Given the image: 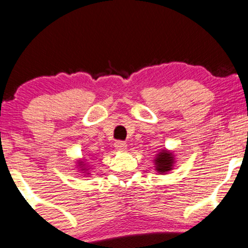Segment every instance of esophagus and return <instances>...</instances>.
<instances>
[{
  "label": "esophagus",
  "mask_w": 248,
  "mask_h": 248,
  "mask_svg": "<svg viewBox=\"0 0 248 248\" xmlns=\"http://www.w3.org/2000/svg\"><path fill=\"white\" fill-rule=\"evenodd\" d=\"M114 146H115V149L119 150V151H124V150H127V144L124 141H121V140H117V141H115Z\"/></svg>",
  "instance_id": "obj_1"
}]
</instances>
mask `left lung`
<instances>
[{"mask_svg": "<svg viewBox=\"0 0 248 248\" xmlns=\"http://www.w3.org/2000/svg\"><path fill=\"white\" fill-rule=\"evenodd\" d=\"M174 155L170 151H167V150H162L159 154H157L155 161V168L159 174H166V172L170 171L174 166Z\"/></svg>", "mask_w": 248, "mask_h": 248, "instance_id": "8db88e82", "label": "left lung"}]
</instances>
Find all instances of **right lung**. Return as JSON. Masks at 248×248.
I'll return each instance as SVG.
<instances>
[{
  "label": "right lung",
  "instance_id": "obj_1",
  "mask_svg": "<svg viewBox=\"0 0 248 248\" xmlns=\"http://www.w3.org/2000/svg\"><path fill=\"white\" fill-rule=\"evenodd\" d=\"M78 164H79V168H80V170H81V171H84V172H86V174L87 175H89L90 174V172H89V166H87V164L86 163H85V162H82V161H79V163H78Z\"/></svg>",
  "mask_w": 248,
  "mask_h": 248
}]
</instances>
